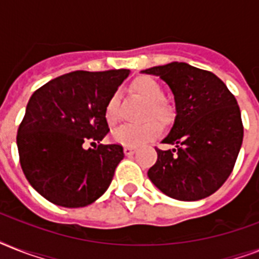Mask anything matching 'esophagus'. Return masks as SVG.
Wrapping results in <instances>:
<instances>
[{
  "label": "esophagus",
  "mask_w": 259,
  "mask_h": 259,
  "mask_svg": "<svg viewBox=\"0 0 259 259\" xmlns=\"http://www.w3.org/2000/svg\"><path fill=\"white\" fill-rule=\"evenodd\" d=\"M123 152H125L126 156H132V154L136 152V149H134V148H132V146H125V148H123Z\"/></svg>",
  "instance_id": "1"
}]
</instances>
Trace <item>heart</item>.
Listing matches in <instances>:
<instances>
[{
    "mask_svg": "<svg viewBox=\"0 0 259 259\" xmlns=\"http://www.w3.org/2000/svg\"><path fill=\"white\" fill-rule=\"evenodd\" d=\"M130 87L138 97L148 102L144 118L148 119L141 125H125L118 127L113 133L114 141L125 146H140L152 141L161 132L160 125L172 123L176 115V109L170 101L164 98V89L156 79L148 75H140L133 79ZM155 119L153 120V118ZM105 118L111 126L119 122V97L113 94L105 106Z\"/></svg>",
    "mask_w": 259,
    "mask_h": 259,
    "instance_id": "heart-1",
    "label": "heart"
}]
</instances>
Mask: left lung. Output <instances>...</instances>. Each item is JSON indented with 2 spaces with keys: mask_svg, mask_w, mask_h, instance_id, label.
Instances as JSON below:
<instances>
[{
  "mask_svg": "<svg viewBox=\"0 0 259 259\" xmlns=\"http://www.w3.org/2000/svg\"><path fill=\"white\" fill-rule=\"evenodd\" d=\"M168 83L176 101V118L157 150L148 176L161 192L177 200L212 195L231 175L243 141L241 110L217 75L173 62L142 71Z\"/></svg>",
  "mask_w": 259,
  "mask_h": 259,
  "instance_id": "left-lung-1",
  "label": "left lung"
}]
</instances>
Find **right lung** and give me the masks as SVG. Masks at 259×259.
Here are the masks:
<instances>
[{"mask_svg":"<svg viewBox=\"0 0 259 259\" xmlns=\"http://www.w3.org/2000/svg\"><path fill=\"white\" fill-rule=\"evenodd\" d=\"M129 70L74 71L37 89L17 130L22 172L54 204L78 208L102 196L123 158L119 144L86 150L109 134L106 102ZM91 142V144H94Z\"/></svg>","mask_w":259,"mask_h":259,"instance_id":"right-lung-1","label":"right lung"}]
</instances>
